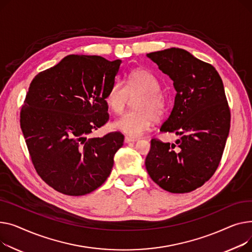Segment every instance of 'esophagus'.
<instances>
[{
	"mask_svg": "<svg viewBox=\"0 0 252 252\" xmlns=\"http://www.w3.org/2000/svg\"><path fill=\"white\" fill-rule=\"evenodd\" d=\"M137 139L136 138H132V137H129V136H125V138H124V141L126 142V143H130V142H134V141H136Z\"/></svg>",
	"mask_w": 252,
	"mask_h": 252,
	"instance_id": "34e87169",
	"label": "esophagus"
}]
</instances>
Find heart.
Masks as SVG:
<instances>
[{"mask_svg":"<svg viewBox=\"0 0 252 252\" xmlns=\"http://www.w3.org/2000/svg\"><path fill=\"white\" fill-rule=\"evenodd\" d=\"M159 88L157 76L144 69L133 70L125 85L120 80L115 81L106 96L107 106L113 113H122L129 96H139L134 100L136 110L124 113L113 123L114 128L137 137L152 127L155 119H161L167 111V99Z\"/></svg>","mask_w":252,"mask_h":252,"instance_id":"b5f03b06","label":"heart"}]
</instances>
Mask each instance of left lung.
I'll return each mask as SVG.
<instances>
[{
  "label": "left lung",
  "instance_id": "left-lung-1",
  "mask_svg": "<svg viewBox=\"0 0 252 252\" xmlns=\"http://www.w3.org/2000/svg\"><path fill=\"white\" fill-rule=\"evenodd\" d=\"M173 80L174 107L160 131L176 133L175 143L153 138L145 168L154 182L172 193L202 186L219 167L230 130L224 84L209 63L171 48L146 55Z\"/></svg>",
  "mask_w": 252,
  "mask_h": 252
}]
</instances>
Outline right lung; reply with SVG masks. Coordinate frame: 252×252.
Here are the masks:
<instances>
[{
	"label": "right lung",
	"instance_id": "1",
	"mask_svg": "<svg viewBox=\"0 0 252 252\" xmlns=\"http://www.w3.org/2000/svg\"><path fill=\"white\" fill-rule=\"evenodd\" d=\"M121 60L69 55L29 85L20 127L36 173L66 195L91 193L107 180L121 132L88 138L109 121L106 96Z\"/></svg>",
	"mask_w": 252,
	"mask_h": 252
}]
</instances>
